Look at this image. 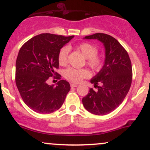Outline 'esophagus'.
I'll use <instances>...</instances> for the list:
<instances>
[{
	"label": "esophagus",
	"instance_id": "1",
	"mask_svg": "<svg viewBox=\"0 0 150 150\" xmlns=\"http://www.w3.org/2000/svg\"><path fill=\"white\" fill-rule=\"evenodd\" d=\"M78 85H77V84H73V83H71L70 84V87H77Z\"/></svg>",
	"mask_w": 150,
	"mask_h": 150
}]
</instances>
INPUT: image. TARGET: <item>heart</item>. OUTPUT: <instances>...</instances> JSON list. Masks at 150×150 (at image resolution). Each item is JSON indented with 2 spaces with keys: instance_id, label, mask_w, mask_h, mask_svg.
<instances>
[{
  "instance_id": "b5f03b06",
  "label": "heart",
  "mask_w": 150,
  "mask_h": 150,
  "mask_svg": "<svg viewBox=\"0 0 150 150\" xmlns=\"http://www.w3.org/2000/svg\"><path fill=\"white\" fill-rule=\"evenodd\" d=\"M75 49L79 51L86 58L87 64L92 70L99 71L104 64V58L101 55L98 54V49L89 42H81L75 46ZM69 49L66 46L62 47L58 53V62L59 65H65L68 63ZM63 75L68 80L75 83H78L82 80L90 76V72L87 69H76L68 68L63 72Z\"/></svg>"
}]
</instances>
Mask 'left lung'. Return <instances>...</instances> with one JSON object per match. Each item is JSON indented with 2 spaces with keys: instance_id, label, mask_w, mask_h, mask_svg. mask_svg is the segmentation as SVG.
<instances>
[{
  "instance_id": "obj_1",
  "label": "left lung",
  "mask_w": 150,
  "mask_h": 150,
  "mask_svg": "<svg viewBox=\"0 0 150 150\" xmlns=\"http://www.w3.org/2000/svg\"><path fill=\"white\" fill-rule=\"evenodd\" d=\"M85 38L102 42L106 58L102 69L90 80L97 89L90 88L82 104L93 114L106 115L114 111L128 94L132 78L131 61L126 50L111 36L96 33Z\"/></svg>"
}]
</instances>
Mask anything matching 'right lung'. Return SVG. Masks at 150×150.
<instances>
[{"label": "right lung", "instance_id": "add662e5", "mask_svg": "<svg viewBox=\"0 0 150 150\" xmlns=\"http://www.w3.org/2000/svg\"><path fill=\"white\" fill-rule=\"evenodd\" d=\"M73 37L41 34L20 48L15 66V83L22 100L35 112L53 113L64 102L70 86L56 71L59 65L58 53ZM51 76L61 80L56 86H49L47 82Z\"/></svg>", "mask_w": 150, "mask_h": 150}]
</instances>
